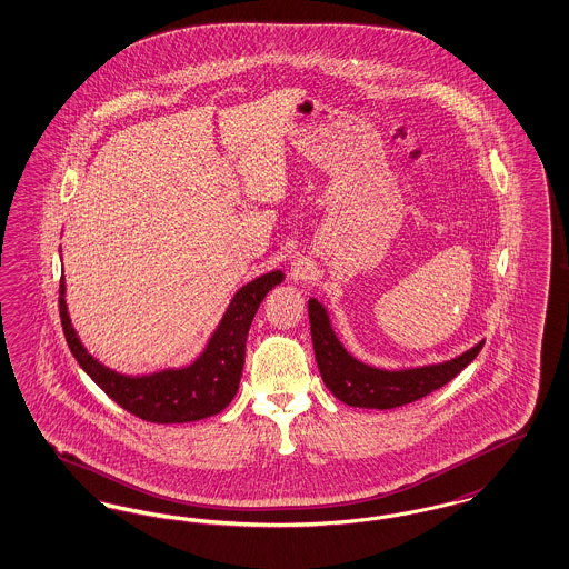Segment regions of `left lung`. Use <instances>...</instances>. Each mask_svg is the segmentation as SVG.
Segmentation results:
<instances>
[{
    "mask_svg": "<svg viewBox=\"0 0 569 569\" xmlns=\"http://www.w3.org/2000/svg\"><path fill=\"white\" fill-rule=\"evenodd\" d=\"M309 321L323 383L341 402L360 409H396L432 393L470 365L485 345V341L477 342L472 349L440 365L386 370L360 362L342 347L318 298H309Z\"/></svg>",
    "mask_w": 569,
    "mask_h": 569,
    "instance_id": "1",
    "label": "left lung"
}]
</instances>
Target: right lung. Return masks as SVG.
Returning a JSON list of instances; mask_svg holds the SVG:
<instances>
[{
  "label": "right lung",
  "instance_id": "right-lung-1",
  "mask_svg": "<svg viewBox=\"0 0 569 569\" xmlns=\"http://www.w3.org/2000/svg\"><path fill=\"white\" fill-rule=\"evenodd\" d=\"M281 281L283 273L271 271L232 296L224 318L192 365L141 377L120 375L87 351L69 319L63 277L59 286V313L73 358L116 405L150 423H188L218 415L234 398L246 362L251 319L264 296Z\"/></svg>",
  "mask_w": 569,
  "mask_h": 569
}]
</instances>
